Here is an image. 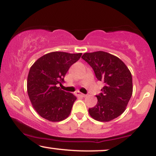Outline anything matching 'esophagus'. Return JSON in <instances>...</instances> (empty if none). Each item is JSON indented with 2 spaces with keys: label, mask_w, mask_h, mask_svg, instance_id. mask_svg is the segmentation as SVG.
Masks as SVG:
<instances>
[{
  "label": "esophagus",
  "mask_w": 156,
  "mask_h": 156,
  "mask_svg": "<svg viewBox=\"0 0 156 156\" xmlns=\"http://www.w3.org/2000/svg\"><path fill=\"white\" fill-rule=\"evenodd\" d=\"M76 95L78 97H86V94H82V93H80L79 91H77V92L76 93Z\"/></svg>",
  "instance_id": "obj_1"
}]
</instances>
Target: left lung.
Instances as JSON below:
<instances>
[{"label":"left lung","instance_id":"8db88e82","mask_svg":"<svg viewBox=\"0 0 156 156\" xmlns=\"http://www.w3.org/2000/svg\"><path fill=\"white\" fill-rule=\"evenodd\" d=\"M81 58L92 67L97 80L105 83L97 95L96 106L89 109L90 115L102 122L119 117L132 95V76L128 67L119 58L102 51L85 53Z\"/></svg>","mask_w":156,"mask_h":156}]
</instances>
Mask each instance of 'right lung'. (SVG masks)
<instances>
[{"label": "right lung", "mask_w": 156, "mask_h": 156, "mask_svg": "<svg viewBox=\"0 0 156 156\" xmlns=\"http://www.w3.org/2000/svg\"><path fill=\"white\" fill-rule=\"evenodd\" d=\"M82 54L54 51L39 58L30 67L27 94L33 108L44 119L52 122L65 119L70 114L76 97L58 87L70 66Z\"/></svg>", "instance_id": "1"}]
</instances>
